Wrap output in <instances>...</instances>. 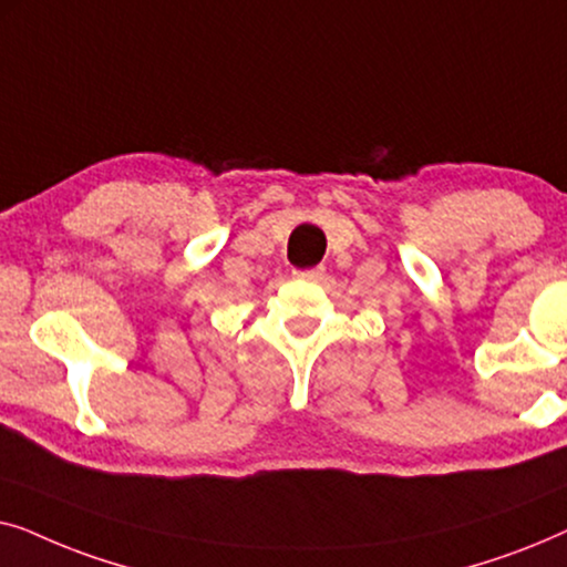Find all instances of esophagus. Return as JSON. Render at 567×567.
<instances>
[{
  "instance_id": "esophagus-1",
  "label": "esophagus",
  "mask_w": 567,
  "mask_h": 567,
  "mask_svg": "<svg viewBox=\"0 0 567 567\" xmlns=\"http://www.w3.org/2000/svg\"><path fill=\"white\" fill-rule=\"evenodd\" d=\"M293 276L305 278V281H320V278L324 276V268L317 266V268H309V270H293Z\"/></svg>"
}]
</instances>
